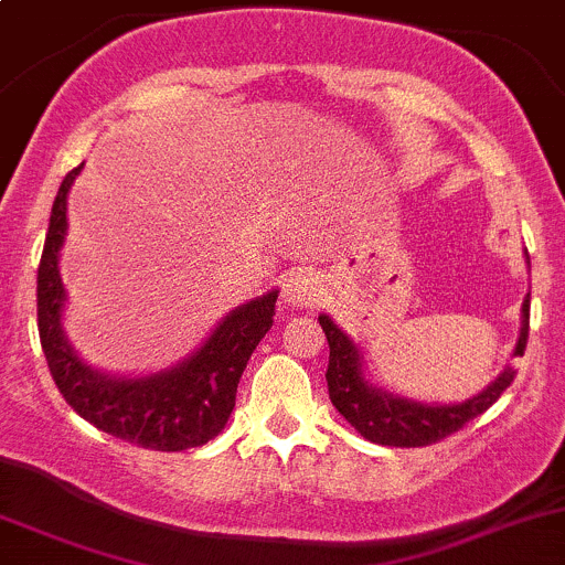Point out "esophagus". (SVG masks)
Here are the masks:
<instances>
[{
  "label": "esophagus",
  "mask_w": 565,
  "mask_h": 565,
  "mask_svg": "<svg viewBox=\"0 0 565 565\" xmlns=\"http://www.w3.org/2000/svg\"><path fill=\"white\" fill-rule=\"evenodd\" d=\"M281 297L284 302L297 308H308L313 306L316 300L321 297V278L316 276L313 270H292L287 278H284L281 287Z\"/></svg>",
  "instance_id": "1"
}]
</instances>
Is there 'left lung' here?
Segmentation results:
<instances>
[{
	"mask_svg": "<svg viewBox=\"0 0 565 565\" xmlns=\"http://www.w3.org/2000/svg\"><path fill=\"white\" fill-rule=\"evenodd\" d=\"M529 311L531 295L523 300V327H520L514 356H523L525 343H529ZM319 324L330 343L327 388H330L332 405L370 443L392 445V448H424V445L439 443L486 413L514 381V367H507L491 386L482 388L472 399L458 402V405H424V402L383 392L364 381L362 353L356 343L327 313L319 316Z\"/></svg>",
	"mask_w": 565,
	"mask_h": 565,
	"instance_id": "left-lung-1",
	"label": "left lung"
}]
</instances>
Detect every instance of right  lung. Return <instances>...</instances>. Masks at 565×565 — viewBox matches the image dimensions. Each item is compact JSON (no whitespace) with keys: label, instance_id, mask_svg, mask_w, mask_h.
Masks as SVG:
<instances>
[{"label":"right lung","instance_id":"1","mask_svg":"<svg viewBox=\"0 0 565 565\" xmlns=\"http://www.w3.org/2000/svg\"><path fill=\"white\" fill-rule=\"evenodd\" d=\"M79 169L83 166L61 182L36 270V327L55 386L88 424L139 448L173 454L206 445L231 418L246 362L273 327L278 292L235 308L201 349L163 373L111 377L88 367L61 330L66 292L58 276V252L66 235V195Z\"/></svg>","mask_w":565,"mask_h":565}]
</instances>
